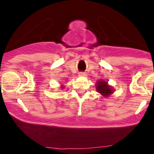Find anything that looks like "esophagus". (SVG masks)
I'll use <instances>...</instances> for the list:
<instances>
[{"mask_svg": "<svg viewBox=\"0 0 154 154\" xmlns=\"http://www.w3.org/2000/svg\"><path fill=\"white\" fill-rule=\"evenodd\" d=\"M79 76H80V77H85V76H86V73L85 72H79Z\"/></svg>", "mask_w": 154, "mask_h": 154, "instance_id": "obj_1", "label": "esophagus"}]
</instances>
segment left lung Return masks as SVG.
Here are the masks:
<instances>
[{"label":"left lung","mask_w":154,"mask_h":154,"mask_svg":"<svg viewBox=\"0 0 154 154\" xmlns=\"http://www.w3.org/2000/svg\"><path fill=\"white\" fill-rule=\"evenodd\" d=\"M96 91L98 93H101L103 96H109L111 95V93H113V90H111V88L109 85H108L106 82H104L103 80H100L97 82L96 85Z\"/></svg>","instance_id":"1"}]
</instances>
